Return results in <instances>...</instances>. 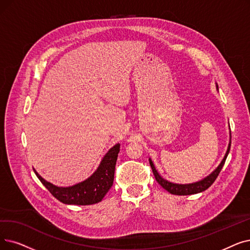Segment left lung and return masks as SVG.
<instances>
[{
    "instance_id": "1",
    "label": "left lung",
    "mask_w": 250,
    "mask_h": 250,
    "mask_svg": "<svg viewBox=\"0 0 250 250\" xmlns=\"http://www.w3.org/2000/svg\"><path fill=\"white\" fill-rule=\"evenodd\" d=\"M216 89L219 90V86H218V83H216ZM230 148H231V131H230V141H229V145H228V149L226 151V154L224 156V158L222 159L221 164L218 166V167H216L211 173H209V175L208 177L203 178L202 180L200 181H197L195 183H190V184H177V183H172V182H169L166 179L162 178L159 172L157 171V169L155 168V166L153 164V161L151 160V158H149V164H150V167L152 168V171H153L154 173V177L157 181V183L159 184V185L166 189L167 192H169L170 194H173V195H191V194H197V193H200V192H203L205 191L206 189H208L213 182L215 181V179L218 178L220 171L222 170L224 165H225V161L227 159V156L228 154H229L230 152Z\"/></svg>"
}]
</instances>
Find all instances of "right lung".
<instances>
[{"instance_id": "right-lung-1", "label": "right lung", "mask_w": 250, "mask_h": 250, "mask_svg": "<svg viewBox=\"0 0 250 250\" xmlns=\"http://www.w3.org/2000/svg\"><path fill=\"white\" fill-rule=\"evenodd\" d=\"M121 144L117 143L108 150L99 167L92 175L83 182L68 187H59L42 178L34 168L39 180L54 197L65 204L90 205L100 202L111 188L114 180V170Z\"/></svg>"}]
</instances>
